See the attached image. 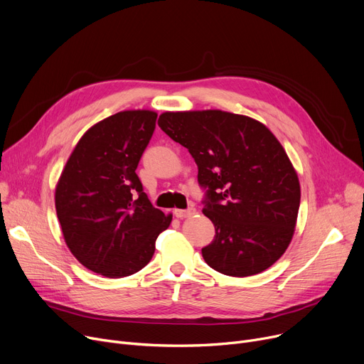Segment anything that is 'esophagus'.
I'll return each mask as SVG.
<instances>
[{
  "label": "esophagus",
  "mask_w": 364,
  "mask_h": 364,
  "mask_svg": "<svg viewBox=\"0 0 364 364\" xmlns=\"http://www.w3.org/2000/svg\"><path fill=\"white\" fill-rule=\"evenodd\" d=\"M196 213V209L195 208H188V209H176L174 210V215L177 218H188V216H193Z\"/></svg>",
  "instance_id": "1"
}]
</instances>
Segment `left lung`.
Wrapping results in <instances>:
<instances>
[{
	"label": "left lung",
	"instance_id": "left-lung-1",
	"mask_svg": "<svg viewBox=\"0 0 364 364\" xmlns=\"http://www.w3.org/2000/svg\"><path fill=\"white\" fill-rule=\"evenodd\" d=\"M158 124L188 149L208 188L202 212L215 237L205 262L238 278L268 269L291 243L301 195L279 140L260 121L221 109L166 111Z\"/></svg>",
	"mask_w": 364,
	"mask_h": 364
}]
</instances>
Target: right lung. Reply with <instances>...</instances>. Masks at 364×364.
Listing matches in <instances>:
<instances>
[{
  "instance_id": "1",
  "label": "right lung",
  "mask_w": 364,
  "mask_h": 364,
  "mask_svg": "<svg viewBox=\"0 0 364 364\" xmlns=\"http://www.w3.org/2000/svg\"><path fill=\"white\" fill-rule=\"evenodd\" d=\"M158 114L121 111L92 126L73 149L55 187L64 241L85 268L124 278L146 266L173 215L152 206L136 168Z\"/></svg>"
}]
</instances>
